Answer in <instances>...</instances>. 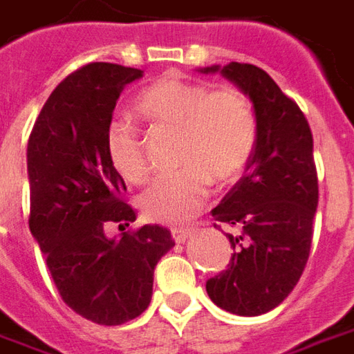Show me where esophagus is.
I'll list each match as a JSON object with an SVG mask.
<instances>
[{
  "label": "esophagus",
  "mask_w": 354,
  "mask_h": 354,
  "mask_svg": "<svg viewBox=\"0 0 354 354\" xmlns=\"http://www.w3.org/2000/svg\"><path fill=\"white\" fill-rule=\"evenodd\" d=\"M170 234H172V239H174L176 243H184L185 239L192 236V232L187 228H172L170 230Z\"/></svg>",
  "instance_id": "obj_1"
}]
</instances>
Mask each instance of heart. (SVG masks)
<instances>
[{
  "label": "heart",
  "instance_id": "obj_1",
  "mask_svg": "<svg viewBox=\"0 0 354 354\" xmlns=\"http://www.w3.org/2000/svg\"><path fill=\"white\" fill-rule=\"evenodd\" d=\"M136 111L157 128L176 132V172L160 176L142 195L145 218L157 224H185L201 211L216 184L236 182L257 145V113L239 90L211 91L207 86L160 78L136 97ZM105 151L120 176L143 184L149 162L142 138L130 120L117 118L107 126Z\"/></svg>",
  "mask_w": 354,
  "mask_h": 354
}]
</instances>
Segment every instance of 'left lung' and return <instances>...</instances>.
I'll list each match as a JSON object with an SVG mask.
<instances>
[{
    "mask_svg": "<svg viewBox=\"0 0 354 354\" xmlns=\"http://www.w3.org/2000/svg\"><path fill=\"white\" fill-rule=\"evenodd\" d=\"M201 73H220L249 95L259 124L243 176L212 209L214 220L237 234H226L234 254L207 281V293L232 315L259 316L288 297L308 261L318 207L313 132L297 103L263 68L230 63Z\"/></svg>",
    "mask_w": 354,
    "mask_h": 354,
    "instance_id": "8db88e82",
    "label": "left lung"
}]
</instances>
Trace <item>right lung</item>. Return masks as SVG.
<instances>
[{"label":"right lung","instance_id":"obj_1","mask_svg":"<svg viewBox=\"0 0 354 354\" xmlns=\"http://www.w3.org/2000/svg\"><path fill=\"white\" fill-rule=\"evenodd\" d=\"M142 76L113 63L68 74L39 111L26 149L32 236L61 299L101 326L142 315L151 303L155 266L174 247L157 224L118 239L105 236L111 222L136 220L122 197L124 180L107 159L105 134L126 84Z\"/></svg>","mask_w":354,"mask_h":354}]
</instances>
